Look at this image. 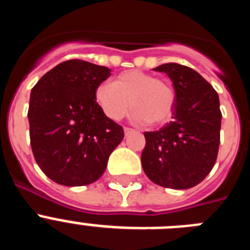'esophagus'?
Segmentation results:
<instances>
[{"label": "esophagus", "mask_w": 250, "mask_h": 250, "mask_svg": "<svg viewBox=\"0 0 250 250\" xmlns=\"http://www.w3.org/2000/svg\"><path fill=\"white\" fill-rule=\"evenodd\" d=\"M124 132H125V136L130 135V134H132L134 132V130L130 129V127H124Z\"/></svg>", "instance_id": "34e87169"}]
</instances>
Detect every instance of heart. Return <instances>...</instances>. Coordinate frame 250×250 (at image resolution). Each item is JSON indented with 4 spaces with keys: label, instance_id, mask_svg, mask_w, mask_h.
<instances>
[{
    "label": "heart",
    "instance_id": "heart-1",
    "mask_svg": "<svg viewBox=\"0 0 250 250\" xmlns=\"http://www.w3.org/2000/svg\"><path fill=\"white\" fill-rule=\"evenodd\" d=\"M95 100L106 118L119 121L131 107L132 120L138 124L161 125L173 114V87L154 75L139 70L124 71L111 83H103L95 91Z\"/></svg>",
    "mask_w": 250,
    "mask_h": 250
}]
</instances>
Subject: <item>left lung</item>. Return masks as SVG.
<instances>
[{"label":"left lung","mask_w":250,"mask_h":250,"mask_svg":"<svg viewBox=\"0 0 250 250\" xmlns=\"http://www.w3.org/2000/svg\"><path fill=\"white\" fill-rule=\"evenodd\" d=\"M169 76L175 91L173 121L144 134L141 164L152 183L170 189L199 184L215 164L220 143L219 96L195 70L175 62L154 68Z\"/></svg>","instance_id":"1"}]
</instances>
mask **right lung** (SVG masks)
I'll list each match as a JSON object with an SVG mask.
<instances>
[{"label":"right lung","instance_id":"right-lung-1","mask_svg":"<svg viewBox=\"0 0 250 250\" xmlns=\"http://www.w3.org/2000/svg\"><path fill=\"white\" fill-rule=\"evenodd\" d=\"M110 72L105 66L70 60L46 72L31 90V147L37 165L57 184L96 182L124 139L123 127L106 118L95 100Z\"/></svg>","mask_w":250,"mask_h":250}]
</instances>
